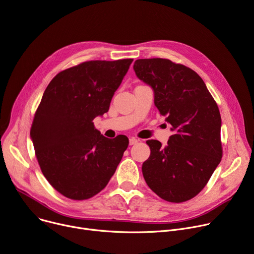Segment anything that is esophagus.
<instances>
[{"label": "esophagus", "mask_w": 254, "mask_h": 254, "mask_svg": "<svg viewBox=\"0 0 254 254\" xmlns=\"http://www.w3.org/2000/svg\"><path fill=\"white\" fill-rule=\"evenodd\" d=\"M137 142H138V140L136 139L135 137H130V138H129V144H130V145H134V144H136Z\"/></svg>", "instance_id": "1"}]
</instances>
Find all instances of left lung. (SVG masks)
I'll use <instances>...</instances> for the list:
<instances>
[{
  "label": "left lung",
  "instance_id": "1",
  "mask_svg": "<svg viewBox=\"0 0 254 254\" xmlns=\"http://www.w3.org/2000/svg\"><path fill=\"white\" fill-rule=\"evenodd\" d=\"M134 71L154 91V105L173 135L162 147L147 140L149 158L142 165L148 187L161 198L180 203L207 184L223 155L221 114L201 77L168 59H138Z\"/></svg>",
  "mask_w": 254,
  "mask_h": 254
}]
</instances>
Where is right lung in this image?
Listing matches in <instances>:
<instances>
[{
    "instance_id": "right-lung-1",
    "label": "right lung",
    "mask_w": 254,
    "mask_h": 254,
    "mask_svg": "<svg viewBox=\"0 0 254 254\" xmlns=\"http://www.w3.org/2000/svg\"><path fill=\"white\" fill-rule=\"evenodd\" d=\"M132 61L80 63L58 73L44 92L30 136L44 176L67 198L101 192L128 147L125 135L107 138L92 121L109 111Z\"/></svg>"
}]
</instances>
